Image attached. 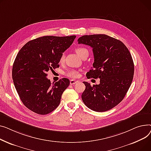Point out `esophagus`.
Instances as JSON below:
<instances>
[{"mask_svg": "<svg viewBox=\"0 0 151 151\" xmlns=\"http://www.w3.org/2000/svg\"><path fill=\"white\" fill-rule=\"evenodd\" d=\"M78 82L77 81H75V80H70V85H74Z\"/></svg>", "mask_w": 151, "mask_h": 151, "instance_id": "1", "label": "esophagus"}]
</instances>
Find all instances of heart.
<instances>
[{"instance_id":"b5f03b06","label":"heart","mask_w":151,"mask_h":151,"mask_svg":"<svg viewBox=\"0 0 151 151\" xmlns=\"http://www.w3.org/2000/svg\"><path fill=\"white\" fill-rule=\"evenodd\" d=\"M76 52L77 55L80 57L82 58L85 54H88V51L86 49L84 48V47H78L76 49ZM65 59V55L62 54L60 58V62H62ZM64 74L68 77H70V78H77L79 76V73L77 71V70H75V69H68L67 70L66 72H65Z\"/></svg>"}]
</instances>
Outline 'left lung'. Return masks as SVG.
Returning <instances> with one entry per match:
<instances>
[{
  "label": "left lung",
  "mask_w": 151,
  "mask_h": 151,
  "mask_svg": "<svg viewBox=\"0 0 151 151\" xmlns=\"http://www.w3.org/2000/svg\"><path fill=\"white\" fill-rule=\"evenodd\" d=\"M78 43L93 48V68L87 78H100V83L93 86L83 82L82 101L93 111H108L122 101L130 86L134 74L132 55L122 42L107 35H83Z\"/></svg>",
  "instance_id": "obj_1"
}]
</instances>
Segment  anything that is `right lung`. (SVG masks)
I'll list each match as a JSON object with an SVG mask.
<instances>
[{
	"instance_id": "add662e5",
	"label": "right lung",
	"mask_w": 151,
	"mask_h": 151,
	"mask_svg": "<svg viewBox=\"0 0 151 151\" xmlns=\"http://www.w3.org/2000/svg\"><path fill=\"white\" fill-rule=\"evenodd\" d=\"M76 35L44 36L27 42L17 54L12 69L16 90L25 107L39 114H47L59 105L69 80L52 84L49 70L59 67L60 58L73 44Z\"/></svg>"
}]
</instances>
